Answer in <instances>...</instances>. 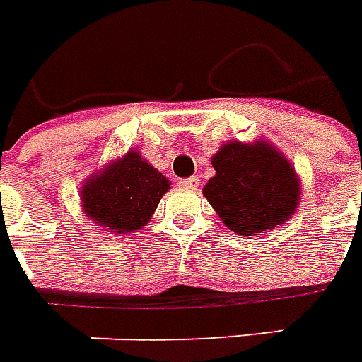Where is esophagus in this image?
I'll use <instances>...</instances> for the list:
<instances>
[{"label":"esophagus","instance_id":"34e87169","mask_svg":"<svg viewBox=\"0 0 362 362\" xmlns=\"http://www.w3.org/2000/svg\"><path fill=\"white\" fill-rule=\"evenodd\" d=\"M178 186H180L182 189H197L199 188V178L197 176H192V178H186V180H180L178 182Z\"/></svg>","mask_w":362,"mask_h":362}]
</instances>
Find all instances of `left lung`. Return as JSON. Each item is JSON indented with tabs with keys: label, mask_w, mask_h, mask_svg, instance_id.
<instances>
[{
	"label": "left lung",
	"mask_w": 362,
	"mask_h": 362,
	"mask_svg": "<svg viewBox=\"0 0 362 362\" xmlns=\"http://www.w3.org/2000/svg\"><path fill=\"white\" fill-rule=\"evenodd\" d=\"M211 165L215 176L203 195L234 234H264L286 224L299 207L301 178L291 160L263 138L222 144Z\"/></svg>",
	"instance_id": "8db88e82"
}]
</instances>
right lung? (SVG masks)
Segmentation results:
<instances>
[{"instance_id":"add662e5","label":"right lung","mask_w":362,"mask_h":362,"mask_svg":"<svg viewBox=\"0 0 362 362\" xmlns=\"http://www.w3.org/2000/svg\"><path fill=\"white\" fill-rule=\"evenodd\" d=\"M170 180L149 165L138 149L92 173L80 188L82 213L113 234H134L151 221Z\"/></svg>"}]
</instances>
